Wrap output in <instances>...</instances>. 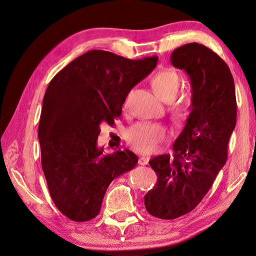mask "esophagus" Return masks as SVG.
<instances>
[{
  "label": "esophagus",
  "mask_w": 256,
  "mask_h": 256,
  "mask_svg": "<svg viewBox=\"0 0 256 256\" xmlns=\"http://www.w3.org/2000/svg\"><path fill=\"white\" fill-rule=\"evenodd\" d=\"M148 161H149V158L142 157V158L139 159V164H142V166H146V164H148Z\"/></svg>",
  "instance_id": "esophagus-1"
}]
</instances>
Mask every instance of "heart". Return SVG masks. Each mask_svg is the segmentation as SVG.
Returning a JSON list of instances; mask_svg holds the SVG:
<instances>
[{"label": "heart", "mask_w": 256, "mask_h": 256, "mask_svg": "<svg viewBox=\"0 0 256 256\" xmlns=\"http://www.w3.org/2000/svg\"><path fill=\"white\" fill-rule=\"evenodd\" d=\"M152 86L157 95L164 102H172L181 86V76L174 68H164L156 74ZM128 100H126L127 105ZM190 108L186 104L176 107L174 114L178 119H186ZM166 129L157 124H139L129 130L128 140L134 149L144 154H151L158 149L166 137Z\"/></svg>", "instance_id": "1"}]
</instances>
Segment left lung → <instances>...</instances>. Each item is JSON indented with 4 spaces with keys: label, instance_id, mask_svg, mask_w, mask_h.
<instances>
[{
    "label": "left lung",
    "instance_id": "left-lung-1",
    "mask_svg": "<svg viewBox=\"0 0 256 256\" xmlns=\"http://www.w3.org/2000/svg\"><path fill=\"white\" fill-rule=\"evenodd\" d=\"M172 65L189 75L192 105L174 154L149 161L158 176L144 196L151 216L172 220L199 204L228 159V144L236 124V98L231 70L206 46L189 43L174 50Z\"/></svg>",
    "mask_w": 256,
    "mask_h": 256
}]
</instances>
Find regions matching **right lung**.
Here are the masks:
<instances>
[{
	"instance_id": "right-lung-1",
	"label": "right lung",
	"mask_w": 256,
	"mask_h": 256,
	"mask_svg": "<svg viewBox=\"0 0 256 256\" xmlns=\"http://www.w3.org/2000/svg\"><path fill=\"white\" fill-rule=\"evenodd\" d=\"M157 62V56L132 60L92 50L50 80L38 126L42 168L56 208L70 220L97 216L110 182L137 164L128 149L105 154L97 139L100 124L120 117L129 92Z\"/></svg>"
}]
</instances>
